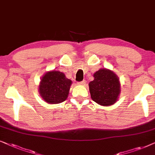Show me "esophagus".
<instances>
[{"mask_svg": "<svg viewBox=\"0 0 155 155\" xmlns=\"http://www.w3.org/2000/svg\"><path fill=\"white\" fill-rule=\"evenodd\" d=\"M86 84V80H83V81L78 82V84H79V85H85Z\"/></svg>", "mask_w": 155, "mask_h": 155, "instance_id": "obj_1", "label": "esophagus"}]
</instances>
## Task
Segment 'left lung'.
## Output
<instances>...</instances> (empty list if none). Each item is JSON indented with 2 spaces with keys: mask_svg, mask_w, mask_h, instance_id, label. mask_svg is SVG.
Returning a JSON list of instances; mask_svg holds the SVG:
<instances>
[{
  "mask_svg": "<svg viewBox=\"0 0 155 155\" xmlns=\"http://www.w3.org/2000/svg\"><path fill=\"white\" fill-rule=\"evenodd\" d=\"M94 76V80L88 84L92 100L104 106L115 104L120 91L118 78L106 69L98 70Z\"/></svg>",
  "mask_w": 155,
  "mask_h": 155,
  "instance_id": "left-lung-1",
  "label": "left lung"
}]
</instances>
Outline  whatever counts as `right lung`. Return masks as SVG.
I'll list each match as a JSON object with an SVG mask.
<instances>
[{"instance_id": "1", "label": "right lung", "mask_w": 155, "mask_h": 155, "mask_svg": "<svg viewBox=\"0 0 155 155\" xmlns=\"http://www.w3.org/2000/svg\"><path fill=\"white\" fill-rule=\"evenodd\" d=\"M71 81L62 72L49 71L41 79L40 96L48 104H59L64 101L69 94Z\"/></svg>"}]
</instances>
